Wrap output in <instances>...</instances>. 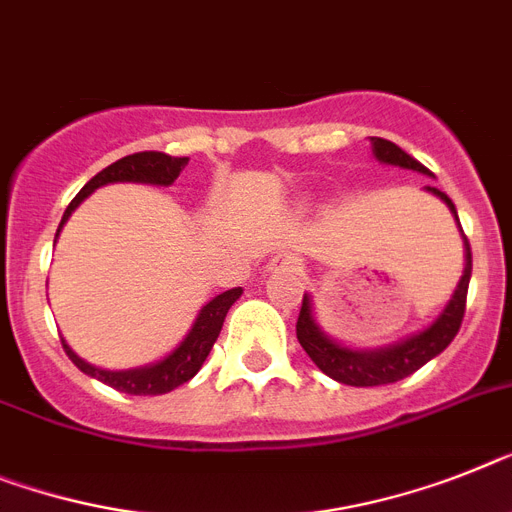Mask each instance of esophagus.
I'll return each instance as SVG.
<instances>
[{"label": "esophagus", "instance_id": "obj_1", "mask_svg": "<svg viewBox=\"0 0 512 512\" xmlns=\"http://www.w3.org/2000/svg\"><path fill=\"white\" fill-rule=\"evenodd\" d=\"M270 270H281V273H296L302 270V260L291 252H283V255H276L270 260Z\"/></svg>", "mask_w": 512, "mask_h": 512}]
</instances>
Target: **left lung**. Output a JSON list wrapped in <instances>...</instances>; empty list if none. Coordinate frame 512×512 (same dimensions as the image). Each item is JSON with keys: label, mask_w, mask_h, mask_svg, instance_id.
I'll use <instances>...</instances> for the list:
<instances>
[{"label": "left lung", "mask_w": 512, "mask_h": 512, "mask_svg": "<svg viewBox=\"0 0 512 512\" xmlns=\"http://www.w3.org/2000/svg\"><path fill=\"white\" fill-rule=\"evenodd\" d=\"M372 150L382 163H393V166H403V169H414L429 174L427 166L419 163L416 158H411L406 150H401L390 140H382V137H372ZM432 195H437L440 200H445V205L450 208V213L458 221V213H455V205L445 192H440L437 187H427ZM466 242V270H463V278L455 289L453 299L442 315L437 317L427 330L416 333V336L406 338V341L388 346V349H375V351H351L343 349L338 343L330 341L325 333L315 325L312 320V307H309V296L302 299V309H299V320H296V338L302 343V349L307 351L309 359L317 364V367L325 372L333 380L343 382V385H354V388H372V385H388V382H398L403 377L414 375L416 369L424 367L429 359H435L437 354L448 349L450 341L455 338V333L461 330L463 312H466V294H468V278H471V247Z\"/></svg>", "instance_id": "1"}]
</instances>
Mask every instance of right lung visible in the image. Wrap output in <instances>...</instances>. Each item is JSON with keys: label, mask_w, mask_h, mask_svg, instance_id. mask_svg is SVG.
<instances>
[{"label": "right lung", "mask_w": 512, "mask_h": 512, "mask_svg": "<svg viewBox=\"0 0 512 512\" xmlns=\"http://www.w3.org/2000/svg\"><path fill=\"white\" fill-rule=\"evenodd\" d=\"M187 161H190V158L169 156V153H158V150H143V153H132V156L119 158L117 163H111V166H106L103 171H98V174L85 184L83 190L77 192L75 200H72V203L67 205V210H64L62 223L72 216V210L83 203L90 192L103 187V184L145 182V184H163V187H166V184H171L176 176H179V171L187 166ZM62 223H59V229H62ZM239 296H242V289L236 286V289L223 291V294H218L216 299H210V302L200 309L195 325H192V330L187 333V338L179 343V349H174L166 359H161L158 364H150V367L109 372V369H98L93 367V364L83 362V359H80V356H77L64 341L62 346L64 351H67V356L72 359V364H75L80 372L96 377V380L106 382V385L122 390V393H130V395L171 393V390L184 385V382L192 380V377L200 372L203 362L208 359L210 349H213V343H216L218 333H221L226 312H229V307L239 299Z\"/></svg>", "instance_id": "add662e5"}]
</instances>
